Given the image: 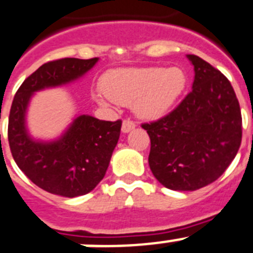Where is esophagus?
Masks as SVG:
<instances>
[{
	"instance_id": "obj_1",
	"label": "esophagus",
	"mask_w": 253,
	"mask_h": 253,
	"mask_svg": "<svg viewBox=\"0 0 253 253\" xmlns=\"http://www.w3.org/2000/svg\"><path fill=\"white\" fill-rule=\"evenodd\" d=\"M135 126H136L135 122L127 118V120H125L124 122H122V132H125V133L129 132L131 129L135 128Z\"/></svg>"
}]
</instances>
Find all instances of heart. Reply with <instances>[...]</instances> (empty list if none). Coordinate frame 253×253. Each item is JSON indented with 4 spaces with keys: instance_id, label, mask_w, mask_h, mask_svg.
<instances>
[{
    "instance_id": "obj_1",
    "label": "heart",
    "mask_w": 253,
    "mask_h": 253,
    "mask_svg": "<svg viewBox=\"0 0 253 253\" xmlns=\"http://www.w3.org/2000/svg\"><path fill=\"white\" fill-rule=\"evenodd\" d=\"M103 91L118 104L135 103L140 117L159 118L170 111L187 86V76L178 67H144L108 72L102 81ZM98 100L104 104V96Z\"/></svg>"
}]
</instances>
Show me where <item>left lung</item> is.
Returning <instances> with one entry per match:
<instances>
[{"label": "left lung", "mask_w": 253, "mask_h": 253, "mask_svg": "<svg viewBox=\"0 0 253 253\" xmlns=\"http://www.w3.org/2000/svg\"><path fill=\"white\" fill-rule=\"evenodd\" d=\"M187 57L195 67L192 90L168 114L141 124L150 137L154 177L175 191L216 181L242 141V114L230 81L203 58Z\"/></svg>", "instance_id": "left-lung-1"}]
</instances>
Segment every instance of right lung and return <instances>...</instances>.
<instances>
[{
    "instance_id": "obj_1",
    "label": "right lung",
    "mask_w": 253,
    "mask_h": 253,
    "mask_svg": "<svg viewBox=\"0 0 253 253\" xmlns=\"http://www.w3.org/2000/svg\"><path fill=\"white\" fill-rule=\"evenodd\" d=\"M98 58H60L42 65L24 80L12 100L7 137L15 163L42 190L65 197L85 195L104 178L122 121L79 116L67 132L53 142H37L25 129V111L34 91L80 78Z\"/></svg>"
}]
</instances>
